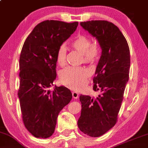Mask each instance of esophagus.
Segmentation results:
<instances>
[{
    "instance_id": "esophagus-1",
    "label": "esophagus",
    "mask_w": 148,
    "mask_h": 148,
    "mask_svg": "<svg viewBox=\"0 0 148 148\" xmlns=\"http://www.w3.org/2000/svg\"><path fill=\"white\" fill-rule=\"evenodd\" d=\"M72 95H73V97L74 99H77L78 96H79V94H78L77 92H73Z\"/></svg>"
}]
</instances>
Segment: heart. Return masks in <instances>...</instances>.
<instances>
[{"instance_id": "b5f03b06", "label": "heart", "mask_w": 148, "mask_h": 148, "mask_svg": "<svg viewBox=\"0 0 148 148\" xmlns=\"http://www.w3.org/2000/svg\"><path fill=\"white\" fill-rule=\"evenodd\" d=\"M71 47L82 54L84 61L93 63L98 58L99 48L95 44H90L87 36L78 35L71 44ZM56 61L58 65L64 66L66 63V50L64 45H60L56 52ZM90 71L85 67H69L60 74L61 83L73 90H79L86 84Z\"/></svg>"}]
</instances>
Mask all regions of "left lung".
<instances>
[{
	"label": "left lung",
	"mask_w": 148,
	"mask_h": 148,
	"mask_svg": "<svg viewBox=\"0 0 148 148\" xmlns=\"http://www.w3.org/2000/svg\"><path fill=\"white\" fill-rule=\"evenodd\" d=\"M80 25L97 40L101 56L93 78L97 97L79 96L81 115L77 121L82 132L92 136L103 135L115 125L129 79L130 49L123 34L106 21L82 22Z\"/></svg>",
	"instance_id": "1"
}]
</instances>
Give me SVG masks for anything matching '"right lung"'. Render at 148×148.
<instances>
[{"label": "right lung", "mask_w": 148, "mask_h": 148, "mask_svg": "<svg viewBox=\"0 0 148 148\" xmlns=\"http://www.w3.org/2000/svg\"><path fill=\"white\" fill-rule=\"evenodd\" d=\"M78 22L45 21L36 25L25 40L20 56L18 95L27 130L36 138L53 134L58 114L72 99L65 86L48 90L56 78V52L74 33Z\"/></svg>", "instance_id": "1"}]
</instances>
